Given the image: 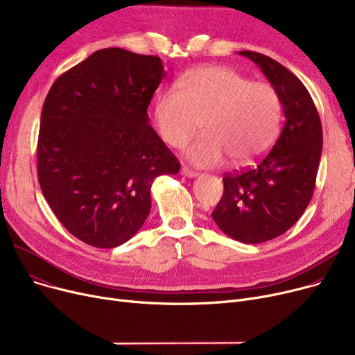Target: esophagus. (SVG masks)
I'll return each instance as SVG.
<instances>
[{"label":"esophagus","mask_w":355,"mask_h":355,"mask_svg":"<svg viewBox=\"0 0 355 355\" xmlns=\"http://www.w3.org/2000/svg\"><path fill=\"white\" fill-rule=\"evenodd\" d=\"M181 174H182L184 177H189V178H194V177H197V175H198V173H197V171L191 170V168L185 166V165H182V166H181Z\"/></svg>","instance_id":"1"}]
</instances>
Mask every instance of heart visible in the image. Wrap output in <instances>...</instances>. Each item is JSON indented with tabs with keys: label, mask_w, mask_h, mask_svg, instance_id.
<instances>
[{
	"label": "heart",
	"mask_w": 355,
	"mask_h": 355,
	"mask_svg": "<svg viewBox=\"0 0 355 355\" xmlns=\"http://www.w3.org/2000/svg\"><path fill=\"white\" fill-rule=\"evenodd\" d=\"M281 114L273 86L223 66L185 73L159 93L154 105L158 132L173 148L187 142L201 119L202 134L184 151L198 166L218 165L225 155L236 165L262 155L276 139Z\"/></svg>",
	"instance_id": "obj_1"
}]
</instances>
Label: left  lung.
<instances>
[{
    "label": "left lung",
    "mask_w": 355,
    "mask_h": 355,
    "mask_svg": "<svg viewBox=\"0 0 355 355\" xmlns=\"http://www.w3.org/2000/svg\"><path fill=\"white\" fill-rule=\"evenodd\" d=\"M239 54L262 69L276 89L285 122L268 154L223 177L225 193L211 216L223 233L256 245L284 234L308 207L322 153V126L309 92L292 71L265 54Z\"/></svg>",
    "instance_id": "1"
}]
</instances>
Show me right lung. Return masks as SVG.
<instances>
[{
  "mask_svg": "<svg viewBox=\"0 0 355 355\" xmlns=\"http://www.w3.org/2000/svg\"><path fill=\"white\" fill-rule=\"evenodd\" d=\"M162 60L119 47L90 54L50 87L37 142L44 198L85 243L116 248L151 210V184L180 162L148 123Z\"/></svg>",
  "mask_w": 355,
  "mask_h": 355,
  "instance_id": "add662e5",
  "label": "right lung"
}]
</instances>
